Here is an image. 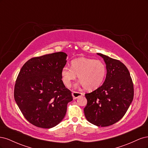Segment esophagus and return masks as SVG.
Instances as JSON below:
<instances>
[{
	"instance_id": "1",
	"label": "esophagus",
	"mask_w": 148,
	"mask_h": 148,
	"mask_svg": "<svg viewBox=\"0 0 148 148\" xmlns=\"http://www.w3.org/2000/svg\"><path fill=\"white\" fill-rule=\"evenodd\" d=\"M83 95V93L82 92H77V91H73L72 92V96L73 99H77L78 97L79 96H82Z\"/></svg>"
}]
</instances>
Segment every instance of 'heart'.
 <instances>
[{
	"label": "heart",
	"mask_w": 148,
	"mask_h": 148,
	"mask_svg": "<svg viewBox=\"0 0 148 148\" xmlns=\"http://www.w3.org/2000/svg\"><path fill=\"white\" fill-rule=\"evenodd\" d=\"M106 74V66L101 60L79 57L71 62V69L64 66L61 70L62 81L67 87L78 76L80 84L87 91H93L101 86Z\"/></svg>",
	"instance_id": "1"
}]
</instances>
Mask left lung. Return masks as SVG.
Wrapping results in <instances>:
<instances>
[{
  "label": "left lung",
  "mask_w": 148,
  "mask_h": 148,
  "mask_svg": "<svg viewBox=\"0 0 148 148\" xmlns=\"http://www.w3.org/2000/svg\"><path fill=\"white\" fill-rule=\"evenodd\" d=\"M97 54L105 62L106 77L101 86L85 94L87 105L84 112L89 122L107 127L117 122L127 112L133 99V84L123 63L101 53Z\"/></svg>",
  "instance_id": "1"
}]
</instances>
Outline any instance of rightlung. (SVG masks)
<instances>
[{
	"mask_svg": "<svg viewBox=\"0 0 148 148\" xmlns=\"http://www.w3.org/2000/svg\"><path fill=\"white\" fill-rule=\"evenodd\" d=\"M66 57V53L59 52L32 58L18 75L15 102L25 119L38 127L56 126L64 119L68 103L73 100L61 77Z\"/></svg>",
	"mask_w": 148,
	"mask_h": 148,
	"instance_id": "right-lung-1",
	"label": "right lung"
}]
</instances>
